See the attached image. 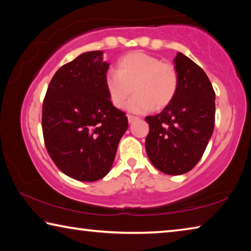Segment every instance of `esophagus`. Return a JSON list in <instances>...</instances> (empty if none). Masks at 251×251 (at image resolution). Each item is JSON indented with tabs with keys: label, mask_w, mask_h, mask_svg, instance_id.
Here are the masks:
<instances>
[{
	"label": "esophagus",
	"mask_w": 251,
	"mask_h": 251,
	"mask_svg": "<svg viewBox=\"0 0 251 251\" xmlns=\"http://www.w3.org/2000/svg\"><path fill=\"white\" fill-rule=\"evenodd\" d=\"M127 118H128V123H129V124H130V123H133L134 121H136V120H137V118H138V117H136V116H133V115H128V116H127Z\"/></svg>",
	"instance_id": "34e87169"
}]
</instances>
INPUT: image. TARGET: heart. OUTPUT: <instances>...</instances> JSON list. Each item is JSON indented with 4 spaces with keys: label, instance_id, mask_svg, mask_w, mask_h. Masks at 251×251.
<instances>
[{
    "label": "heart",
    "instance_id": "1",
    "mask_svg": "<svg viewBox=\"0 0 251 251\" xmlns=\"http://www.w3.org/2000/svg\"><path fill=\"white\" fill-rule=\"evenodd\" d=\"M179 84L176 66L154 55L135 50L118 59L116 73L105 76V88L110 103L124 108L127 100L133 113L164 109L175 99Z\"/></svg>",
    "mask_w": 251,
    "mask_h": 251
}]
</instances>
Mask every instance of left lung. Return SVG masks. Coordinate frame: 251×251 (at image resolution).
<instances>
[{
	"label": "left lung",
	"mask_w": 251,
	"mask_h": 251,
	"mask_svg": "<svg viewBox=\"0 0 251 251\" xmlns=\"http://www.w3.org/2000/svg\"><path fill=\"white\" fill-rule=\"evenodd\" d=\"M174 63L179 84L163 112L146 116L145 147L151 164L167 175L192 171L203 155L215 126V91L201 66L177 53Z\"/></svg>",
	"instance_id": "1"
}]
</instances>
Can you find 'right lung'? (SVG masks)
<instances>
[{
  "mask_svg": "<svg viewBox=\"0 0 251 251\" xmlns=\"http://www.w3.org/2000/svg\"><path fill=\"white\" fill-rule=\"evenodd\" d=\"M108 67L101 50L80 54L59 67L44 97L45 147L59 171L76 180L107 175L128 127L126 114L110 103L106 92Z\"/></svg>",
  "mask_w": 251,
  "mask_h": 251,
  "instance_id": "obj_1",
  "label": "right lung"
}]
</instances>
